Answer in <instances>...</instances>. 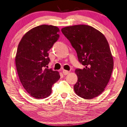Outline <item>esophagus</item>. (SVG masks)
<instances>
[{"label":"esophagus","mask_w":127,"mask_h":127,"mask_svg":"<svg viewBox=\"0 0 127 127\" xmlns=\"http://www.w3.org/2000/svg\"><path fill=\"white\" fill-rule=\"evenodd\" d=\"M63 73L64 75H67V74L69 73V71H67V70H63Z\"/></svg>","instance_id":"34e87169"}]
</instances>
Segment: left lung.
<instances>
[{
	"instance_id": "1",
	"label": "left lung",
	"mask_w": 127,
	"mask_h": 127,
	"mask_svg": "<svg viewBox=\"0 0 127 127\" xmlns=\"http://www.w3.org/2000/svg\"><path fill=\"white\" fill-rule=\"evenodd\" d=\"M62 32L75 49L79 62L85 66L75 71L78 77L74 86L75 94L85 99L97 97L109 83L114 66L106 37L87 25L66 27Z\"/></svg>"
}]
</instances>
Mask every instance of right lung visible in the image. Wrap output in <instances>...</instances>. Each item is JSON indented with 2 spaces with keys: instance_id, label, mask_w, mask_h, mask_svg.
Here are the masks:
<instances>
[{
  "instance_id": "add662e5",
  "label": "right lung",
  "mask_w": 127,
  "mask_h": 127,
  "mask_svg": "<svg viewBox=\"0 0 127 127\" xmlns=\"http://www.w3.org/2000/svg\"><path fill=\"white\" fill-rule=\"evenodd\" d=\"M58 27L42 25L24 35L16 56L17 71L23 87L35 99H44L60 78L59 72L46 68L49 63L48 52L59 38Z\"/></svg>"
}]
</instances>
